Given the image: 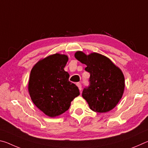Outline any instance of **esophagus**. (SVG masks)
<instances>
[{"instance_id": "34e87169", "label": "esophagus", "mask_w": 148, "mask_h": 148, "mask_svg": "<svg viewBox=\"0 0 148 148\" xmlns=\"http://www.w3.org/2000/svg\"><path fill=\"white\" fill-rule=\"evenodd\" d=\"M76 85H77V86L78 87V89H79V91H81V90H82V85H81V84L79 83V82H78V83L76 84Z\"/></svg>"}]
</instances>
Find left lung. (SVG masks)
<instances>
[{
	"label": "left lung",
	"instance_id": "1",
	"mask_svg": "<svg viewBox=\"0 0 148 148\" xmlns=\"http://www.w3.org/2000/svg\"><path fill=\"white\" fill-rule=\"evenodd\" d=\"M76 59L86 64L85 70L90 73L89 86L84 88L82 97L94 112L104 113L116 107L125 89L122 71L108 57L97 53L87 56L77 51Z\"/></svg>",
	"mask_w": 148,
	"mask_h": 148
}]
</instances>
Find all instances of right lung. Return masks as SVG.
Segmentation results:
<instances>
[{
	"instance_id": "1",
	"label": "right lung",
	"mask_w": 148,
	"mask_h": 148,
	"mask_svg": "<svg viewBox=\"0 0 148 148\" xmlns=\"http://www.w3.org/2000/svg\"><path fill=\"white\" fill-rule=\"evenodd\" d=\"M68 60L65 55H51L39 61L31 71L30 97L35 106L49 117L63 114L79 95L78 87L69 81L70 75L64 70Z\"/></svg>"
}]
</instances>
